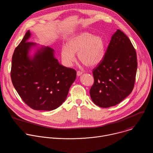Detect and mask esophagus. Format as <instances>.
<instances>
[{
	"mask_svg": "<svg viewBox=\"0 0 153 153\" xmlns=\"http://www.w3.org/2000/svg\"><path fill=\"white\" fill-rule=\"evenodd\" d=\"M82 74H83V73H82V71H77V76H81Z\"/></svg>",
	"mask_w": 153,
	"mask_h": 153,
	"instance_id": "esophagus-1",
	"label": "esophagus"
}]
</instances>
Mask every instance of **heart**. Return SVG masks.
<instances>
[{
  "instance_id": "obj_1",
  "label": "heart",
  "mask_w": 153,
  "mask_h": 153,
  "mask_svg": "<svg viewBox=\"0 0 153 153\" xmlns=\"http://www.w3.org/2000/svg\"><path fill=\"white\" fill-rule=\"evenodd\" d=\"M75 53L80 61L93 67L103 61L105 54V41L102 36L88 32L79 33L71 37L67 46H63L61 55L64 64L71 67L76 61Z\"/></svg>"
}]
</instances>
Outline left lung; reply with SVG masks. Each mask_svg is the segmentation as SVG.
<instances>
[{
  "label": "left lung",
  "mask_w": 153,
  "mask_h": 153,
  "mask_svg": "<svg viewBox=\"0 0 153 153\" xmlns=\"http://www.w3.org/2000/svg\"><path fill=\"white\" fill-rule=\"evenodd\" d=\"M137 67L134 48L127 36L117 29L103 61L93 70L90 95L94 103L106 108L121 102L133 89Z\"/></svg>",
  "instance_id": "left-lung-1"
}]
</instances>
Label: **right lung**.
<instances>
[{"instance_id":"1","label":"right lung","mask_w":153,"mask_h":153,"mask_svg":"<svg viewBox=\"0 0 153 153\" xmlns=\"http://www.w3.org/2000/svg\"><path fill=\"white\" fill-rule=\"evenodd\" d=\"M31 35L28 30L14 50L12 82L30 108L52 111L65 101L76 71L59 64L52 48L28 42Z\"/></svg>"}]
</instances>
